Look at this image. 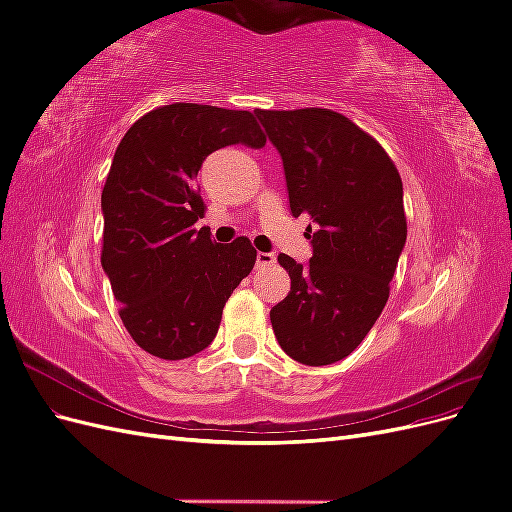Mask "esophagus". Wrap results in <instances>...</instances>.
I'll list each match as a JSON object with an SVG mask.
<instances>
[{
  "instance_id": "esophagus-1",
  "label": "esophagus",
  "mask_w": 512,
  "mask_h": 512,
  "mask_svg": "<svg viewBox=\"0 0 512 512\" xmlns=\"http://www.w3.org/2000/svg\"><path fill=\"white\" fill-rule=\"evenodd\" d=\"M275 265V254L271 252H258L256 254V269H267Z\"/></svg>"
}]
</instances>
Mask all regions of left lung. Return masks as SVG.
Here are the masks:
<instances>
[{
    "instance_id": "1",
    "label": "left lung",
    "mask_w": 512,
    "mask_h": 512,
    "mask_svg": "<svg viewBox=\"0 0 512 512\" xmlns=\"http://www.w3.org/2000/svg\"><path fill=\"white\" fill-rule=\"evenodd\" d=\"M254 113L282 156L292 215L316 228L309 265L277 256L290 292L271 309L273 333L294 361L331 365L363 342L389 301L408 235L404 185L389 153L342 113Z\"/></svg>"
}]
</instances>
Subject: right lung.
<instances>
[{
	"label": "right lung",
	"mask_w": 512,
	"mask_h": 512,
	"mask_svg": "<svg viewBox=\"0 0 512 512\" xmlns=\"http://www.w3.org/2000/svg\"><path fill=\"white\" fill-rule=\"evenodd\" d=\"M265 147L250 111L175 102L138 119L121 138L102 190V269L134 342L164 361L205 350L256 250L247 237L215 243L196 175L226 145Z\"/></svg>",
	"instance_id": "obj_1"
}]
</instances>
